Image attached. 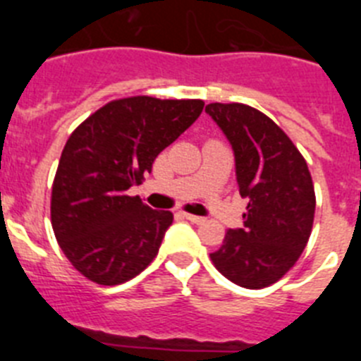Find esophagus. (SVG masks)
I'll use <instances>...</instances> for the list:
<instances>
[{"label":"esophagus","instance_id":"34e87169","mask_svg":"<svg viewBox=\"0 0 361 361\" xmlns=\"http://www.w3.org/2000/svg\"><path fill=\"white\" fill-rule=\"evenodd\" d=\"M183 216L184 219L190 220V222H193V224H202L204 220H206L204 216H197V215H191V213H184V212H183Z\"/></svg>","mask_w":361,"mask_h":361}]
</instances>
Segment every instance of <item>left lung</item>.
Here are the masks:
<instances>
[{
	"mask_svg": "<svg viewBox=\"0 0 361 361\" xmlns=\"http://www.w3.org/2000/svg\"><path fill=\"white\" fill-rule=\"evenodd\" d=\"M235 153L240 195L247 199L244 226L228 229L213 264L233 283L262 289L296 264L314 220V186L307 162L279 124L242 103H212Z\"/></svg>",
	"mask_w": 361,
	"mask_h": 361,
	"instance_id": "1",
	"label": "left lung"
}]
</instances>
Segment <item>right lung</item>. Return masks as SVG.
I'll list each match as a JSON object with an SVG mask.
<instances>
[{"instance_id": "add662e5", "label": "right lung", "mask_w": 361, "mask_h": 361, "mask_svg": "<svg viewBox=\"0 0 361 361\" xmlns=\"http://www.w3.org/2000/svg\"><path fill=\"white\" fill-rule=\"evenodd\" d=\"M200 99H117L68 137L52 184L50 216L72 266L99 286L128 282L157 257L173 213L130 197L159 153L202 111Z\"/></svg>"}]
</instances>
